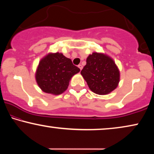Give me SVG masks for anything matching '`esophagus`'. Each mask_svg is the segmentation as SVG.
Listing matches in <instances>:
<instances>
[{
  "label": "esophagus",
  "instance_id": "1",
  "mask_svg": "<svg viewBox=\"0 0 154 154\" xmlns=\"http://www.w3.org/2000/svg\"><path fill=\"white\" fill-rule=\"evenodd\" d=\"M78 66H79V68L80 69H81V70H82V69H83V66H82L81 64H79Z\"/></svg>",
  "mask_w": 154,
  "mask_h": 154
}]
</instances>
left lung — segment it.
<instances>
[{
    "label": "left lung",
    "instance_id": "left-lung-1",
    "mask_svg": "<svg viewBox=\"0 0 154 154\" xmlns=\"http://www.w3.org/2000/svg\"><path fill=\"white\" fill-rule=\"evenodd\" d=\"M81 73L90 90L100 95L114 90L120 81V71L114 61L100 52H93L88 57Z\"/></svg>",
    "mask_w": 154,
    "mask_h": 154
}]
</instances>
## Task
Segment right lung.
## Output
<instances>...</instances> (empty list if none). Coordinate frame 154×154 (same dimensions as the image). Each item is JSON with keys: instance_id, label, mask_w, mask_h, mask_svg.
<instances>
[{"instance_id": "add662e5", "label": "right lung", "mask_w": 154, "mask_h": 154, "mask_svg": "<svg viewBox=\"0 0 154 154\" xmlns=\"http://www.w3.org/2000/svg\"><path fill=\"white\" fill-rule=\"evenodd\" d=\"M80 71L62 53H48L40 61L35 81L44 92L58 95L66 91L71 78Z\"/></svg>"}]
</instances>
